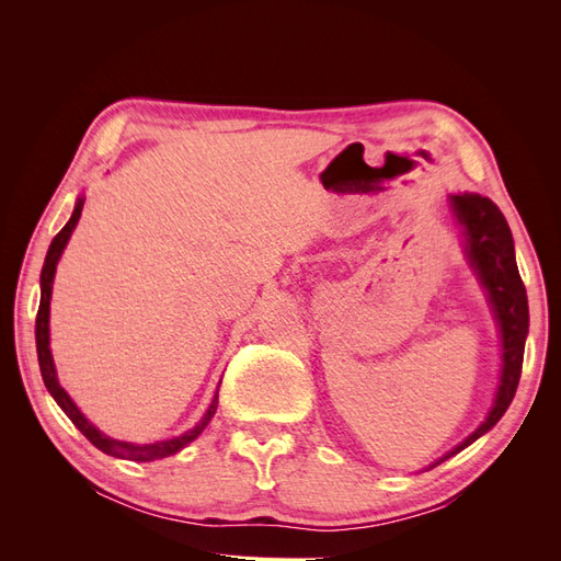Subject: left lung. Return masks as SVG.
Segmentation results:
<instances>
[{
  "label": "left lung",
  "mask_w": 561,
  "mask_h": 561,
  "mask_svg": "<svg viewBox=\"0 0 561 561\" xmlns=\"http://www.w3.org/2000/svg\"><path fill=\"white\" fill-rule=\"evenodd\" d=\"M449 208L454 215V222L461 227L466 260L474 271V276H478L480 285L484 287L491 311H494V318L499 322L501 375L494 404H491L486 419L474 428V433H470L463 439L461 445H456L443 458H437L431 468L447 461V458L466 449L474 439L496 426L499 419L505 414V410L515 398L522 375L524 342L526 334H529V304H526V290L515 262L513 233L505 222L503 213L491 198L470 192L451 194Z\"/></svg>",
  "instance_id": "8db88e82"
}]
</instances>
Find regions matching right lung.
Returning <instances> with one entry per match:
<instances>
[{"label": "right lung", "mask_w": 561, "mask_h": 561, "mask_svg": "<svg viewBox=\"0 0 561 561\" xmlns=\"http://www.w3.org/2000/svg\"><path fill=\"white\" fill-rule=\"evenodd\" d=\"M83 196L77 198L75 203V210H72V217L70 222H67L54 241H50L48 245V252H46V260H44V266H42V278H39V285H42V299H39V311H37V325H35V339H37V358H39V369H42V379H44V386L48 388V393L54 396V400L58 402L60 410L70 416V421L75 423V426L89 437V443L95 445L100 451H105L114 458H126V461H138V463H147V461H157V458H165V456H173L178 454L180 449H184L190 443H194V439L206 431V426L210 423V419L215 416L217 412V390L215 396L208 404L206 414L201 416V421L196 423L194 428L184 431L182 435H175V437H168V439H159V443H149V445H135V443H124V439H114L105 433H100L93 423L83 416L79 412V407L75 404V400L65 393V388L60 386L58 381V371H56V363H54V355H50V330H48V318H50V293H54V278H56V266L62 257V250L67 245V241H70V236L79 222L81 217V208H83ZM222 383V381H219Z\"/></svg>", "instance_id": "add662e5"}]
</instances>
